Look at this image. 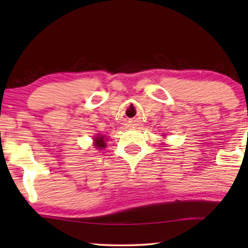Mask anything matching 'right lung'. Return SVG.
<instances>
[{
	"instance_id": "obj_1",
	"label": "right lung",
	"mask_w": 248,
	"mask_h": 248,
	"mask_svg": "<svg viewBox=\"0 0 248 248\" xmlns=\"http://www.w3.org/2000/svg\"><path fill=\"white\" fill-rule=\"evenodd\" d=\"M106 136H102V134H97L94 137V146L96 149H104L106 146Z\"/></svg>"
}]
</instances>
